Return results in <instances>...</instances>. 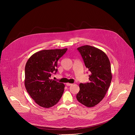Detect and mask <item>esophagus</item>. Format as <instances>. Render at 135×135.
<instances>
[{
  "instance_id": "1",
  "label": "esophagus",
  "mask_w": 135,
  "mask_h": 135,
  "mask_svg": "<svg viewBox=\"0 0 135 135\" xmlns=\"http://www.w3.org/2000/svg\"><path fill=\"white\" fill-rule=\"evenodd\" d=\"M66 84L67 86H70V85H71L73 84H71V83H67Z\"/></svg>"
}]
</instances>
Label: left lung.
Returning a JSON list of instances; mask_svg holds the SVG:
<instances>
[{
  "mask_svg": "<svg viewBox=\"0 0 135 135\" xmlns=\"http://www.w3.org/2000/svg\"><path fill=\"white\" fill-rule=\"evenodd\" d=\"M86 67L91 72L90 82L80 84L78 100L88 107L99 104L105 97L112 79L110 64L102 50L90 45L78 48Z\"/></svg>",
  "mask_w": 135,
  "mask_h": 135,
  "instance_id": "1",
  "label": "left lung"
}]
</instances>
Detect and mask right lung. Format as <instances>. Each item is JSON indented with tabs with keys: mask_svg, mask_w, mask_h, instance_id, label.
<instances>
[{
	"mask_svg": "<svg viewBox=\"0 0 135 135\" xmlns=\"http://www.w3.org/2000/svg\"><path fill=\"white\" fill-rule=\"evenodd\" d=\"M67 49L44 50L32 54L25 67V85L34 102L39 106L50 108L56 104L64 91L65 84L50 79L57 71V60Z\"/></svg>",
	"mask_w": 135,
	"mask_h": 135,
	"instance_id": "obj_1",
	"label": "right lung"
}]
</instances>
